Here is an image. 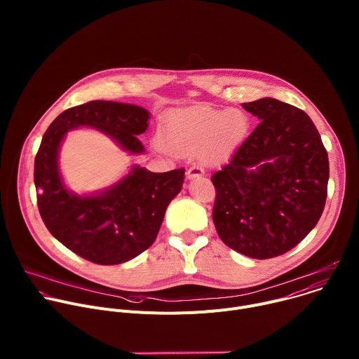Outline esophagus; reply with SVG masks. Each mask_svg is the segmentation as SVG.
<instances>
[{"mask_svg":"<svg viewBox=\"0 0 359 359\" xmlns=\"http://www.w3.org/2000/svg\"><path fill=\"white\" fill-rule=\"evenodd\" d=\"M203 173H204V170H203L200 166H196V165H194V166H191V168L187 169L186 176H187L189 179H196V177H201Z\"/></svg>","mask_w":359,"mask_h":359,"instance_id":"esophagus-1","label":"esophagus"}]
</instances>
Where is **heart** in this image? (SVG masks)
Segmentation results:
<instances>
[{"label": "heart", "instance_id": "heart-1", "mask_svg": "<svg viewBox=\"0 0 359 359\" xmlns=\"http://www.w3.org/2000/svg\"><path fill=\"white\" fill-rule=\"evenodd\" d=\"M250 116L241 109L190 107L165 114L159 122V142L172 153L200 150L204 161L217 162L245 139Z\"/></svg>", "mask_w": 359, "mask_h": 359}]
</instances>
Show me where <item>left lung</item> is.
Wrapping results in <instances>:
<instances>
[{
	"instance_id": "left-lung-1",
	"label": "left lung",
	"mask_w": 359,
	"mask_h": 359,
	"mask_svg": "<svg viewBox=\"0 0 359 359\" xmlns=\"http://www.w3.org/2000/svg\"><path fill=\"white\" fill-rule=\"evenodd\" d=\"M243 108L262 122L212 177L213 222L226 245L266 260L294 248L318 223L330 163L304 111L273 97Z\"/></svg>"
}]
</instances>
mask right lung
Segmentation results:
<instances>
[{
    "mask_svg": "<svg viewBox=\"0 0 359 359\" xmlns=\"http://www.w3.org/2000/svg\"><path fill=\"white\" fill-rule=\"evenodd\" d=\"M140 107L90 100L64 111L42 136L34 165L36 204L43 224L79 257L100 266L132 260L156 240L169 203L180 191L184 169L151 173L135 166L112 189L79 197L62 184L58 149L65 133L88 125L114 137L125 150L143 153L137 135L147 129Z\"/></svg>",
    "mask_w": 359,
    "mask_h": 359,
    "instance_id": "obj_1",
    "label": "right lung"
}]
</instances>
